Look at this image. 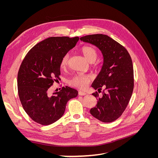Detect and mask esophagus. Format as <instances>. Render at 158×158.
Returning a JSON list of instances; mask_svg holds the SVG:
<instances>
[{"label": "esophagus", "mask_w": 158, "mask_h": 158, "mask_svg": "<svg viewBox=\"0 0 158 158\" xmlns=\"http://www.w3.org/2000/svg\"><path fill=\"white\" fill-rule=\"evenodd\" d=\"M78 94H79L80 95H86V93L83 92V91H79V92H78Z\"/></svg>", "instance_id": "1"}]
</instances>
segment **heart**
Here are the masks:
<instances>
[{
	"label": "heart",
	"mask_w": 158,
	"mask_h": 158,
	"mask_svg": "<svg viewBox=\"0 0 158 158\" xmlns=\"http://www.w3.org/2000/svg\"><path fill=\"white\" fill-rule=\"evenodd\" d=\"M82 52L84 57L89 62H94L96 60L98 57V52L94 47L90 46H85L82 49ZM69 55H66L63 59H62L61 66H65L68 64L69 60ZM91 80V76L89 75H84L79 74L76 76L72 80L71 84L76 87L83 89L85 88L88 85L89 81Z\"/></svg>",
	"instance_id": "heart-1"
}]
</instances>
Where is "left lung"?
Masks as SVG:
<instances>
[{
  "label": "left lung",
  "mask_w": 158,
  "mask_h": 158,
  "mask_svg": "<svg viewBox=\"0 0 158 158\" xmlns=\"http://www.w3.org/2000/svg\"><path fill=\"white\" fill-rule=\"evenodd\" d=\"M80 40L92 44L103 55V65L92 84L94 89L102 88L106 92L98 99L95 107L90 109L93 117L103 123L115 121L125 111L130 101L134 88V71L131 57L127 49L106 35L94 34L82 37Z\"/></svg>",
  "instance_id": "1"
}]
</instances>
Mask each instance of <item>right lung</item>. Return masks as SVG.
<instances>
[{"instance_id":"right-lung-1","label":"right lung","mask_w":158,"mask_h":158,"mask_svg":"<svg viewBox=\"0 0 158 158\" xmlns=\"http://www.w3.org/2000/svg\"><path fill=\"white\" fill-rule=\"evenodd\" d=\"M78 37H51L38 43L23 60L18 74V91L22 107L32 120L49 125L63 115L66 103L78 91L63 87L52 95L49 88L59 79L62 59L76 46Z\"/></svg>"}]
</instances>
